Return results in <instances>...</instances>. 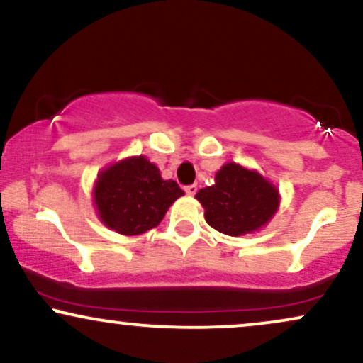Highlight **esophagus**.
I'll return each mask as SVG.
<instances>
[{"mask_svg":"<svg viewBox=\"0 0 363 363\" xmlns=\"http://www.w3.org/2000/svg\"><path fill=\"white\" fill-rule=\"evenodd\" d=\"M184 191H186V194H187V196H194V194H196V191H198V186H196V184L186 186V187H184Z\"/></svg>","mask_w":363,"mask_h":363,"instance_id":"1","label":"esophagus"}]
</instances>
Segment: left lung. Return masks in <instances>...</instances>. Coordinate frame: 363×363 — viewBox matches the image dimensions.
<instances>
[{
  "instance_id": "left-lung-1",
  "label": "left lung",
  "mask_w": 363,
  "mask_h": 363,
  "mask_svg": "<svg viewBox=\"0 0 363 363\" xmlns=\"http://www.w3.org/2000/svg\"><path fill=\"white\" fill-rule=\"evenodd\" d=\"M196 199L205 208L206 223L232 237L261 230L280 208L278 187L235 162L222 165L215 184L199 189Z\"/></svg>"
}]
</instances>
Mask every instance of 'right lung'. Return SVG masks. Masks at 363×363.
<instances>
[{
  "instance_id": "obj_1",
  "label": "right lung",
  "mask_w": 363,
  "mask_h": 363,
  "mask_svg": "<svg viewBox=\"0 0 363 363\" xmlns=\"http://www.w3.org/2000/svg\"><path fill=\"white\" fill-rule=\"evenodd\" d=\"M184 191L162 179L145 155L128 157L99 172L94 205L99 220L121 235H140L155 228Z\"/></svg>"
}]
</instances>
